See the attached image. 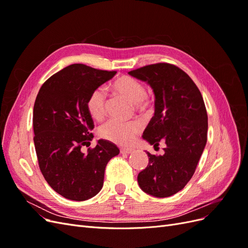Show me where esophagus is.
<instances>
[{"label": "esophagus", "mask_w": 248, "mask_h": 248, "mask_svg": "<svg viewBox=\"0 0 248 248\" xmlns=\"http://www.w3.org/2000/svg\"><path fill=\"white\" fill-rule=\"evenodd\" d=\"M120 152H121L122 154H131L132 152H134V149H132V148H123V149H121L120 150Z\"/></svg>", "instance_id": "obj_1"}]
</instances>
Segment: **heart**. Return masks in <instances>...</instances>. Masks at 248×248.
<instances>
[{
  "mask_svg": "<svg viewBox=\"0 0 248 248\" xmlns=\"http://www.w3.org/2000/svg\"><path fill=\"white\" fill-rule=\"evenodd\" d=\"M110 90L115 94L124 97L134 104L137 110L145 112L151 107V101L146 95V89L141 82L130 77H121L110 85ZM107 94L102 89H96L90 94L87 100V109L90 116L95 120H101L106 115ZM141 126L139 122H121L117 120L103 124L99 133L100 136L115 144L126 146L136 139Z\"/></svg>",
  "mask_w": 248,
  "mask_h": 248,
  "instance_id": "obj_1",
  "label": "heart"
}]
</instances>
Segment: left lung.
<instances>
[{
  "label": "left lung",
  "mask_w": 248,
  "mask_h": 248,
  "mask_svg": "<svg viewBox=\"0 0 248 248\" xmlns=\"http://www.w3.org/2000/svg\"><path fill=\"white\" fill-rule=\"evenodd\" d=\"M146 81L155 95V111L142 139L163 155L147 152L149 163L138 176L142 191L167 198L184 188L196 171L207 142L208 116L199 88L179 67L157 63L128 72Z\"/></svg>",
  "instance_id": "1"
}]
</instances>
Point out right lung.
<instances>
[{
    "mask_svg": "<svg viewBox=\"0 0 248 248\" xmlns=\"http://www.w3.org/2000/svg\"><path fill=\"white\" fill-rule=\"evenodd\" d=\"M116 73L72 64L51 76L36 97L33 128L39 168L51 188L65 199L80 202L96 196L108 162L120 152L106 140L88 153L80 150L93 138L89 96Z\"/></svg>",
    "mask_w": 248,
    "mask_h": 248,
    "instance_id": "obj_1",
    "label": "right lung"
}]
</instances>
